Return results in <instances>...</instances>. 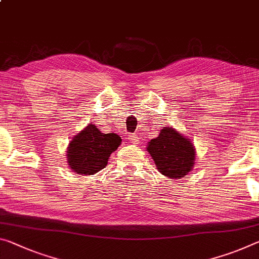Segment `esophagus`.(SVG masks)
<instances>
[{
    "label": "esophagus",
    "instance_id": "34e87169",
    "mask_svg": "<svg viewBox=\"0 0 259 259\" xmlns=\"http://www.w3.org/2000/svg\"><path fill=\"white\" fill-rule=\"evenodd\" d=\"M128 139L130 141V143H133V144H138L139 143V138L136 135H129Z\"/></svg>",
    "mask_w": 259,
    "mask_h": 259
}]
</instances>
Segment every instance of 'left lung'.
<instances>
[{
  "instance_id": "1",
  "label": "left lung",
  "mask_w": 259,
  "mask_h": 259,
  "mask_svg": "<svg viewBox=\"0 0 259 259\" xmlns=\"http://www.w3.org/2000/svg\"><path fill=\"white\" fill-rule=\"evenodd\" d=\"M146 150L157 169L170 179L184 178L195 165L194 144L190 139L169 126L160 131L157 138L151 139Z\"/></svg>"
}]
</instances>
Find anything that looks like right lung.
<instances>
[{
    "label": "right lung",
    "instance_id": "right-lung-1",
    "mask_svg": "<svg viewBox=\"0 0 259 259\" xmlns=\"http://www.w3.org/2000/svg\"><path fill=\"white\" fill-rule=\"evenodd\" d=\"M122 142L116 134H102L90 123L71 139L68 146V163L79 175H93L107 166L109 155Z\"/></svg>",
    "mask_w": 259,
    "mask_h": 259
}]
</instances>
